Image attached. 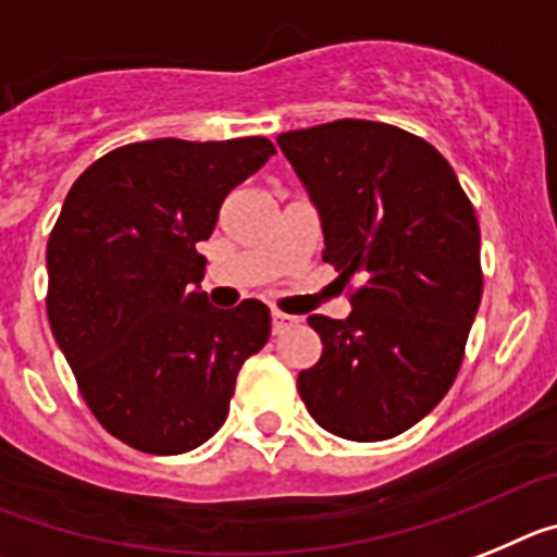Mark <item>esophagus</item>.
I'll use <instances>...</instances> for the list:
<instances>
[{"label":"esophagus","instance_id":"obj_1","mask_svg":"<svg viewBox=\"0 0 557 557\" xmlns=\"http://www.w3.org/2000/svg\"><path fill=\"white\" fill-rule=\"evenodd\" d=\"M297 322H299L297 317H288V313L277 311V308H274V311H272V331L274 333L288 331V327H294V325H297Z\"/></svg>","mask_w":557,"mask_h":557}]
</instances>
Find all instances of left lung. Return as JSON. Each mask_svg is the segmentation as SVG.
<instances>
[{"label": "left lung", "instance_id": "1", "mask_svg": "<svg viewBox=\"0 0 557 557\" xmlns=\"http://www.w3.org/2000/svg\"><path fill=\"white\" fill-rule=\"evenodd\" d=\"M317 205L325 263L359 280L350 317H308L322 359L297 379L322 429L375 443L412 429L457 379L482 299L480 224L437 148L372 120L280 134Z\"/></svg>", "mask_w": 557, "mask_h": 557}]
</instances>
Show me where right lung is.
Here are the masks:
<instances>
[{"mask_svg":"<svg viewBox=\"0 0 557 557\" xmlns=\"http://www.w3.org/2000/svg\"><path fill=\"white\" fill-rule=\"evenodd\" d=\"M272 153L265 137L134 143L66 193L47 244V317L86 406L125 446H201L224 425L244 361L269 342L263 302H207L196 244Z\"/></svg>","mask_w":557,"mask_h":557,"instance_id":"add662e5","label":"right lung"}]
</instances>
